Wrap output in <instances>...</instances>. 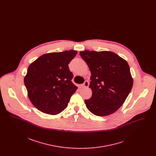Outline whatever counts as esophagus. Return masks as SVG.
<instances>
[{"instance_id":"esophagus-1","label":"esophagus","mask_w":156,"mask_h":156,"mask_svg":"<svg viewBox=\"0 0 156 156\" xmlns=\"http://www.w3.org/2000/svg\"><path fill=\"white\" fill-rule=\"evenodd\" d=\"M81 87L82 88H88L89 87V82L88 81H85L84 83L81 85Z\"/></svg>"}]
</instances>
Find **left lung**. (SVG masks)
Masks as SVG:
<instances>
[{"label": "left lung", "mask_w": 156, "mask_h": 156, "mask_svg": "<svg viewBox=\"0 0 156 156\" xmlns=\"http://www.w3.org/2000/svg\"><path fill=\"white\" fill-rule=\"evenodd\" d=\"M80 54L91 73L92 97L85 102L95 115L105 116L116 111L133 87V78L126 60L111 51L86 50Z\"/></svg>", "instance_id": "obj_1"}]
</instances>
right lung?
Masks as SVG:
<instances>
[{
  "mask_svg": "<svg viewBox=\"0 0 156 156\" xmlns=\"http://www.w3.org/2000/svg\"><path fill=\"white\" fill-rule=\"evenodd\" d=\"M76 54L75 50L45 54L29 66L24 82L38 110L57 115L67 108L78 88L71 81L73 74L68 67Z\"/></svg>",
  "mask_w": 156,
  "mask_h": 156,
  "instance_id": "add662e5",
  "label": "right lung"
}]
</instances>
